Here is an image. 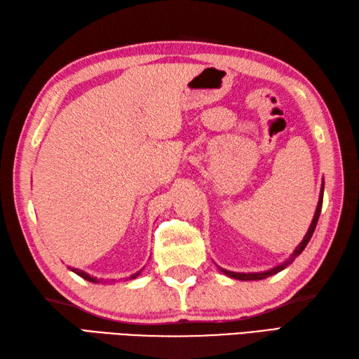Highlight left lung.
<instances>
[{"label": "left lung", "mask_w": 359, "mask_h": 359, "mask_svg": "<svg viewBox=\"0 0 359 359\" xmlns=\"http://www.w3.org/2000/svg\"><path fill=\"white\" fill-rule=\"evenodd\" d=\"M323 196H324V179H323V185H321V193H319L318 207H316V211H315V216H313V219H311V224H310V226H309L307 234L304 236V239L299 242V245H297V247L293 250V253L290 255V256L285 259L284 262L278 264L276 266H273V269H270V270H265V271H255V273H238V271H230V270L220 269V266H219V270L222 271L224 274H226V276H230V278H233V279H238V280H261V279H265V278H269V276H273V274H276V273H279V271L284 270L285 266H288L290 264H292V262L294 261V259H296L297 256H299V255L302 253L304 248L307 247L309 241L311 239V236H313V231H315V228H316L319 215H321V208H323Z\"/></svg>", "instance_id": "left-lung-1"}]
</instances>
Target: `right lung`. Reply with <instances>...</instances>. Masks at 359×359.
I'll return each instance as SVG.
<instances>
[{"label": "right lung", "instance_id": "add662e5", "mask_svg": "<svg viewBox=\"0 0 359 359\" xmlns=\"http://www.w3.org/2000/svg\"><path fill=\"white\" fill-rule=\"evenodd\" d=\"M67 269H69L71 271H74L75 274H79L80 278H83V279H86V280H89V282H94V284H106V280H103V279H97L95 276H90L89 273H86V271H83V270H80V269H74V266H67ZM143 271V269L142 270H139V271H135L134 274H131V276H129V279H135L137 276H139V274ZM114 280V279H112Z\"/></svg>", "mask_w": 359, "mask_h": 359}]
</instances>
